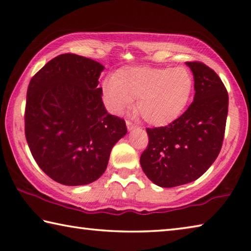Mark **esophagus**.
<instances>
[{
    "instance_id": "esophagus-1",
    "label": "esophagus",
    "mask_w": 251,
    "mask_h": 251,
    "mask_svg": "<svg viewBox=\"0 0 251 251\" xmlns=\"http://www.w3.org/2000/svg\"><path fill=\"white\" fill-rule=\"evenodd\" d=\"M126 125H127V129H128V130H133V129L138 128V126H137V125L133 124V123L129 122V121H127V122H126Z\"/></svg>"
}]
</instances>
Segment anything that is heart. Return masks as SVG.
Segmentation results:
<instances>
[{"mask_svg":"<svg viewBox=\"0 0 251 251\" xmlns=\"http://www.w3.org/2000/svg\"><path fill=\"white\" fill-rule=\"evenodd\" d=\"M194 91L192 72L186 67H123L103 85L108 108L121 114L137 100L136 110L154 126L175 122L188 105Z\"/></svg>","mask_w":251,"mask_h":251,"instance_id":"1","label":"heart"}]
</instances>
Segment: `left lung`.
<instances>
[{"label":"left lung","mask_w":251,"mask_h":251,"mask_svg":"<svg viewBox=\"0 0 251 251\" xmlns=\"http://www.w3.org/2000/svg\"><path fill=\"white\" fill-rule=\"evenodd\" d=\"M194 75V101L167 126L146 128L148 145L143 172L165 188L188 184L211 166L222 150L228 114V92L214 70L186 62Z\"/></svg>","instance_id":"left-lung-1"}]
</instances>
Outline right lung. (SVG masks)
Wrapping results in <instances>:
<instances>
[{
  "mask_svg": "<svg viewBox=\"0 0 251 251\" xmlns=\"http://www.w3.org/2000/svg\"><path fill=\"white\" fill-rule=\"evenodd\" d=\"M104 66L76 54L50 59L28 84L25 137L36 164L53 180L86 185L103 175L126 123L107 113L99 78Z\"/></svg>",
  "mask_w": 251,
  "mask_h": 251,
  "instance_id": "obj_1",
  "label": "right lung"
}]
</instances>
